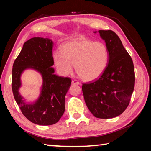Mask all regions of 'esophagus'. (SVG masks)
<instances>
[{"instance_id": "esophagus-1", "label": "esophagus", "mask_w": 151, "mask_h": 151, "mask_svg": "<svg viewBox=\"0 0 151 151\" xmlns=\"http://www.w3.org/2000/svg\"><path fill=\"white\" fill-rule=\"evenodd\" d=\"M72 84H76V85H81V82H78V81H76V80H73V81H72Z\"/></svg>"}]
</instances>
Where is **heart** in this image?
Listing matches in <instances>:
<instances>
[{
    "instance_id": "b5f03b06",
    "label": "heart",
    "mask_w": 151,
    "mask_h": 151,
    "mask_svg": "<svg viewBox=\"0 0 151 151\" xmlns=\"http://www.w3.org/2000/svg\"><path fill=\"white\" fill-rule=\"evenodd\" d=\"M109 58L105 43L85 37L64 43L61 52L53 54L54 65L61 75H68L75 65L76 73L86 81H94L101 76L108 66Z\"/></svg>"
}]
</instances>
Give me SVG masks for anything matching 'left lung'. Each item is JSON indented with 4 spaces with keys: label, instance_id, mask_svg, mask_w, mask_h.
I'll return each instance as SVG.
<instances>
[{
    "label": "left lung",
    "instance_id": "8db88e82",
    "mask_svg": "<svg viewBox=\"0 0 151 151\" xmlns=\"http://www.w3.org/2000/svg\"><path fill=\"white\" fill-rule=\"evenodd\" d=\"M98 32L108 49L109 62L97 81L82 85V92L86 106L95 117L111 119L121 115L129 106L135 73L132 60L117 35L111 30Z\"/></svg>",
    "mask_w": 151,
    "mask_h": 151
}]
</instances>
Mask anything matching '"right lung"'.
<instances>
[{
    "instance_id": "1",
    "label": "right lung",
    "mask_w": 151,
    "mask_h": 151,
    "mask_svg": "<svg viewBox=\"0 0 151 151\" xmlns=\"http://www.w3.org/2000/svg\"><path fill=\"white\" fill-rule=\"evenodd\" d=\"M53 41L49 38L33 37L26 41L13 65L12 86L15 100L27 119L46 126L56 123L65 111V99L71 79L54 74L52 67ZM39 72L43 83L37 100L27 103L19 92L21 75L25 70Z\"/></svg>"
}]
</instances>
